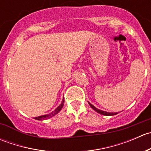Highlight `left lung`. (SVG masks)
Instances as JSON below:
<instances>
[{
  "label": "left lung",
  "mask_w": 151,
  "mask_h": 151,
  "mask_svg": "<svg viewBox=\"0 0 151 151\" xmlns=\"http://www.w3.org/2000/svg\"><path fill=\"white\" fill-rule=\"evenodd\" d=\"M88 104H89L90 106H91V108H93V109L95 111H96V112H98V113L101 114V115H108V116H109V115H116V114H118V113H117V112H115V113H111V112H104V111H102V110H100V109H97L96 107H95V106H94L93 105L91 104V103L88 102Z\"/></svg>",
  "instance_id": "obj_1"
}]
</instances>
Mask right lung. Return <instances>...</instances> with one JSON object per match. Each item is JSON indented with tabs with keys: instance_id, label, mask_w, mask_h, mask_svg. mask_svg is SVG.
<instances>
[{
	"instance_id": "obj_1",
	"label": "right lung",
	"mask_w": 151,
	"mask_h": 151,
	"mask_svg": "<svg viewBox=\"0 0 151 151\" xmlns=\"http://www.w3.org/2000/svg\"><path fill=\"white\" fill-rule=\"evenodd\" d=\"M63 104H64V98H63V101H62V103L60 104V106H58V107L56 108V109H55L52 112H51L50 114H48V115H42V116L36 117V118H34L36 120H39V121H43V120H47V119H48V118H52V117H53L54 115H55L56 114H58L59 112H60V109L63 108Z\"/></svg>"
}]
</instances>
